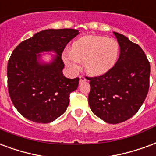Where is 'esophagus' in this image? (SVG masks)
I'll return each instance as SVG.
<instances>
[{
  "label": "esophagus",
  "mask_w": 156,
  "mask_h": 156,
  "mask_svg": "<svg viewBox=\"0 0 156 156\" xmlns=\"http://www.w3.org/2000/svg\"><path fill=\"white\" fill-rule=\"evenodd\" d=\"M86 80H87V79H86V78H85V77H84V76H79V82H80V83H82V82H85L86 81Z\"/></svg>",
  "instance_id": "obj_1"
}]
</instances>
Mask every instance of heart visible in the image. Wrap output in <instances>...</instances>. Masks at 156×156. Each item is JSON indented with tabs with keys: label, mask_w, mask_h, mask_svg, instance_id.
I'll use <instances>...</instances> for the list:
<instances>
[{
	"label": "heart",
	"mask_w": 156,
	"mask_h": 156,
	"mask_svg": "<svg viewBox=\"0 0 156 156\" xmlns=\"http://www.w3.org/2000/svg\"><path fill=\"white\" fill-rule=\"evenodd\" d=\"M120 55L117 40L98 35H87L75 41L72 51H65L63 59L69 68L77 71L79 61L84 62L86 72L93 76H100L112 69Z\"/></svg>",
	"instance_id": "heart-1"
}]
</instances>
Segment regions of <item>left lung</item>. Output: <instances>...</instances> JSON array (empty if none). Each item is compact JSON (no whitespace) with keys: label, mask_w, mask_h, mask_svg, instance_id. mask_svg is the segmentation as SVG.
Returning a JSON list of instances; mask_svg holds the SVG:
<instances>
[{"label":"left lung","mask_w":156,"mask_h":156,"mask_svg":"<svg viewBox=\"0 0 156 156\" xmlns=\"http://www.w3.org/2000/svg\"><path fill=\"white\" fill-rule=\"evenodd\" d=\"M120 45L116 65L90 80L88 103L96 116L110 124L121 123L136 113L150 86L151 65L146 54L127 37L113 32Z\"/></svg>","instance_id":"1"}]
</instances>
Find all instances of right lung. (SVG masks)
<instances>
[{
  "mask_svg": "<svg viewBox=\"0 0 156 156\" xmlns=\"http://www.w3.org/2000/svg\"><path fill=\"white\" fill-rule=\"evenodd\" d=\"M79 34L77 30H45L24 40L14 49L7 65L8 91L17 111L26 119L49 123L64 113L70 93L78 88L79 78L63 74L62 53ZM57 55L50 63L39 62L40 52Z\"/></svg>",
  "mask_w": 156,
  "mask_h": 156,
  "instance_id": "1",
  "label": "right lung"
}]
</instances>
